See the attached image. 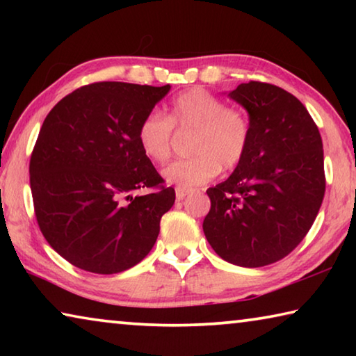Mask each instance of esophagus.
Returning <instances> with one entry per match:
<instances>
[{
    "label": "esophagus",
    "mask_w": 356,
    "mask_h": 356,
    "mask_svg": "<svg viewBox=\"0 0 356 356\" xmlns=\"http://www.w3.org/2000/svg\"><path fill=\"white\" fill-rule=\"evenodd\" d=\"M186 195H188V190H184V188H177L176 190V197H177L179 201H182Z\"/></svg>",
    "instance_id": "34e87169"
}]
</instances>
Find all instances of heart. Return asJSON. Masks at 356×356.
I'll use <instances>...</instances> for the list:
<instances>
[{"label": "heart", "mask_w": 356, "mask_h": 356, "mask_svg": "<svg viewBox=\"0 0 356 356\" xmlns=\"http://www.w3.org/2000/svg\"><path fill=\"white\" fill-rule=\"evenodd\" d=\"M172 129L191 131V156L172 161L163 171L168 184L191 190L207 184L221 171H232L242 163L251 141L248 114L226 106L218 95L202 88L180 92L168 106L166 116L150 111L138 127L143 154L154 163L163 165L172 152Z\"/></svg>", "instance_id": "heart-1"}]
</instances>
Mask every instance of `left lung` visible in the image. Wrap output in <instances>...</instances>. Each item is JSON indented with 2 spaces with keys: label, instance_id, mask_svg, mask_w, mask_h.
I'll list each match as a JSON object with an SVG mask.
<instances>
[{
  "label": "left lung",
  "instance_id": "8db88e82",
  "mask_svg": "<svg viewBox=\"0 0 356 356\" xmlns=\"http://www.w3.org/2000/svg\"><path fill=\"white\" fill-rule=\"evenodd\" d=\"M229 97L246 108L248 152L231 177L207 190L202 222L210 246L240 267L281 261L300 245L325 195L322 138L305 105L275 84H238Z\"/></svg>",
  "mask_w": 356,
  "mask_h": 356
}]
</instances>
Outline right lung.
I'll use <instances>...</instances> for the list:
<instances>
[{
	"mask_svg": "<svg viewBox=\"0 0 356 356\" xmlns=\"http://www.w3.org/2000/svg\"><path fill=\"white\" fill-rule=\"evenodd\" d=\"M170 89L92 83L47 114L29 160L34 213L47 242L75 267L119 273L152 250L176 191L143 154L138 127ZM141 188L151 191L131 196Z\"/></svg>",
	"mask_w": 356,
	"mask_h": 356,
	"instance_id": "1",
	"label": "right lung"
}]
</instances>
